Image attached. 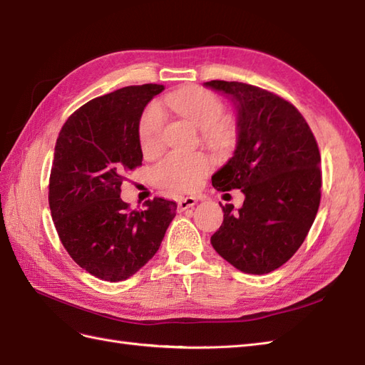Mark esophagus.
I'll return each instance as SVG.
<instances>
[{
    "label": "esophagus",
    "mask_w": 365,
    "mask_h": 365,
    "mask_svg": "<svg viewBox=\"0 0 365 365\" xmlns=\"http://www.w3.org/2000/svg\"><path fill=\"white\" fill-rule=\"evenodd\" d=\"M195 203H197V199H195V197H183V199L179 200V207H177V210H179L180 212L186 211V210L192 208Z\"/></svg>",
    "instance_id": "obj_1"
}]
</instances>
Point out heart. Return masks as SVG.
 Wrapping results in <instances>:
<instances>
[{
	"instance_id": "obj_1",
	"label": "heart",
	"mask_w": 365,
	"mask_h": 365,
	"mask_svg": "<svg viewBox=\"0 0 365 365\" xmlns=\"http://www.w3.org/2000/svg\"><path fill=\"white\" fill-rule=\"evenodd\" d=\"M166 105L177 114L188 118L203 130L207 142L219 146L228 137V129L220 123L223 105L214 93L199 88L179 89L166 96ZM166 115L160 105L153 103L143 112L138 126L140 146L145 154L155 153L162 145ZM210 171V160L199 154L171 153L154 168V180L171 191H192Z\"/></svg>"
}]
</instances>
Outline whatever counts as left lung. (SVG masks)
<instances>
[{"instance_id": "obj_1", "label": "left lung", "mask_w": 365, "mask_h": 365, "mask_svg": "<svg viewBox=\"0 0 365 365\" xmlns=\"http://www.w3.org/2000/svg\"><path fill=\"white\" fill-rule=\"evenodd\" d=\"M205 88L225 96L236 110V148L212 175L217 191L240 190L242 208L222 207L223 223L211 245L232 267L267 274L284 265L310 231L321 202V154L293 105L239 81Z\"/></svg>"}]
</instances>
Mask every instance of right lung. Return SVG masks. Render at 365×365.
Listing matches in <instances>:
<instances>
[{
	"label": "right lung",
	"mask_w": 365,
	"mask_h": 365,
	"mask_svg": "<svg viewBox=\"0 0 365 365\" xmlns=\"http://www.w3.org/2000/svg\"><path fill=\"white\" fill-rule=\"evenodd\" d=\"M163 85L128 86L83 105L55 145L49 205L69 256L108 282L135 274L154 257L177 203L148 200L130 211L120 197L123 173L142 165L140 118Z\"/></svg>",
	"instance_id": "1"
}]
</instances>
